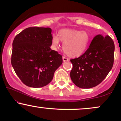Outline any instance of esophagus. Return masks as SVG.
<instances>
[{"mask_svg":"<svg viewBox=\"0 0 121 121\" xmlns=\"http://www.w3.org/2000/svg\"><path fill=\"white\" fill-rule=\"evenodd\" d=\"M62 60H63L64 62H65V61H69V59H68V58L65 57L63 56L62 57Z\"/></svg>","mask_w":121,"mask_h":121,"instance_id":"obj_1","label":"esophagus"}]
</instances>
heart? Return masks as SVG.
<instances>
[{"label":"heart","mask_w":121,"mask_h":121,"mask_svg":"<svg viewBox=\"0 0 121 121\" xmlns=\"http://www.w3.org/2000/svg\"><path fill=\"white\" fill-rule=\"evenodd\" d=\"M89 37L86 31L64 28L60 30L59 36L53 35L52 43L55 48L59 47L60 41L64 43L65 53L70 57H78L85 52L89 43Z\"/></svg>","instance_id":"b5f03b06"}]
</instances>
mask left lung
<instances>
[{"label": "left lung", "mask_w": 121, "mask_h": 121, "mask_svg": "<svg viewBox=\"0 0 121 121\" xmlns=\"http://www.w3.org/2000/svg\"><path fill=\"white\" fill-rule=\"evenodd\" d=\"M114 49V43L109 36H95L82 55L70 60L73 68L70 76L73 82L82 89L100 84L113 67Z\"/></svg>", "instance_id": "8db88e82"}]
</instances>
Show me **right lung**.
<instances>
[{"label": "right lung", "mask_w": 121, "mask_h": 121, "mask_svg": "<svg viewBox=\"0 0 121 121\" xmlns=\"http://www.w3.org/2000/svg\"><path fill=\"white\" fill-rule=\"evenodd\" d=\"M50 28L29 27L15 37L11 64L23 84L32 87L46 86L62 64V56L52 50Z\"/></svg>", "instance_id": "right-lung-1"}]
</instances>
